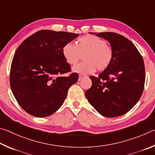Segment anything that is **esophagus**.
<instances>
[{
    "label": "esophagus",
    "mask_w": 155,
    "mask_h": 155,
    "mask_svg": "<svg viewBox=\"0 0 155 155\" xmlns=\"http://www.w3.org/2000/svg\"><path fill=\"white\" fill-rule=\"evenodd\" d=\"M84 78V76L82 75H79V78H78V81L82 80V78Z\"/></svg>",
    "instance_id": "34e87169"
}]
</instances>
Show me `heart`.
<instances>
[{
  "instance_id": "heart-1",
  "label": "heart",
  "mask_w": 155,
  "mask_h": 155,
  "mask_svg": "<svg viewBox=\"0 0 155 155\" xmlns=\"http://www.w3.org/2000/svg\"><path fill=\"white\" fill-rule=\"evenodd\" d=\"M63 57L68 64H75L82 56L84 62L73 67L80 73H91L95 69L102 71L109 67L113 60L114 52L106 41L94 35H84L76 42V45L67 43L62 49Z\"/></svg>"
}]
</instances>
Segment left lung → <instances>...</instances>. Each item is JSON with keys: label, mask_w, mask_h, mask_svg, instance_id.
<instances>
[{"label": "left lung", "mask_w": 155, "mask_h": 155, "mask_svg": "<svg viewBox=\"0 0 155 155\" xmlns=\"http://www.w3.org/2000/svg\"><path fill=\"white\" fill-rule=\"evenodd\" d=\"M96 35L110 42L114 56L109 67L98 77L91 76L92 86L85 95L100 114L117 117L131 110L142 96L144 62L134 43L123 35L112 32Z\"/></svg>", "instance_id": "8db88e82"}]
</instances>
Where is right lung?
Returning a JSON list of instances; mask_svg holds the SVG:
<instances>
[{"label":"right lung","instance_id":"right-lung-1","mask_svg":"<svg viewBox=\"0 0 155 155\" xmlns=\"http://www.w3.org/2000/svg\"><path fill=\"white\" fill-rule=\"evenodd\" d=\"M79 36L67 32L41 30L21 43L10 70V86L19 105L35 117L56 112L63 104L78 74L71 71L62 55V47Z\"/></svg>","mask_w":155,"mask_h":155}]
</instances>
